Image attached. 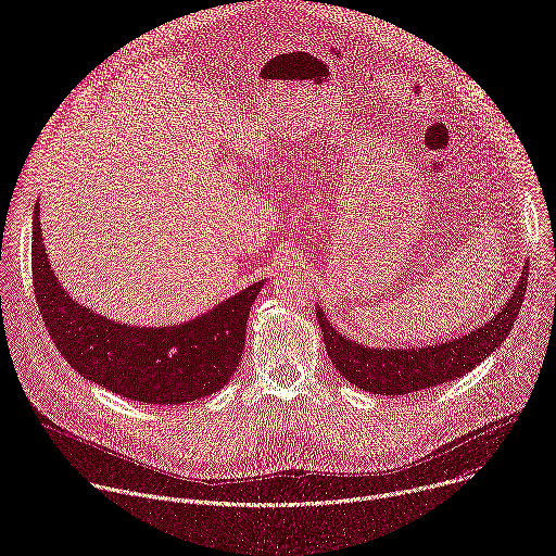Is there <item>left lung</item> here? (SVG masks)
<instances>
[{"instance_id":"8db88e82","label":"left lung","mask_w":556,"mask_h":556,"mask_svg":"<svg viewBox=\"0 0 556 556\" xmlns=\"http://www.w3.org/2000/svg\"><path fill=\"white\" fill-rule=\"evenodd\" d=\"M526 286L528 262L523 264L521 277L513 294L508 296L504 307H500V312L491 316V321L478 326L468 334H459L457 339L409 350L367 348L334 330L321 305H314V312L326 341L328 356L345 380L371 393L405 395L466 376L489 354L502 348L521 309Z\"/></svg>"}]
</instances>
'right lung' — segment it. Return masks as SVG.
<instances>
[{
	"mask_svg": "<svg viewBox=\"0 0 556 556\" xmlns=\"http://www.w3.org/2000/svg\"><path fill=\"white\" fill-rule=\"evenodd\" d=\"M33 283L39 312L74 371L149 405H182L219 391L242 361L247 321L264 279L191 321L140 328L76 303L59 283L43 247L39 202L33 215Z\"/></svg>",
	"mask_w": 556,
	"mask_h": 556,
	"instance_id": "right-lung-1",
	"label": "right lung"
}]
</instances>
